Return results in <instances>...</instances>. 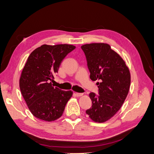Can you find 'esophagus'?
Wrapping results in <instances>:
<instances>
[{"mask_svg":"<svg viewBox=\"0 0 154 154\" xmlns=\"http://www.w3.org/2000/svg\"><path fill=\"white\" fill-rule=\"evenodd\" d=\"M75 95H76L77 97H80V96H82L83 94V93H76V94H75Z\"/></svg>","mask_w":154,"mask_h":154,"instance_id":"obj_1","label":"esophagus"}]
</instances>
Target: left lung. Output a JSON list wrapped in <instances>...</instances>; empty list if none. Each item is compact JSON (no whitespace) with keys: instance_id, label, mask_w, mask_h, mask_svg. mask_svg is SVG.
Here are the masks:
<instances>
[{"instance_id":"obj_1","label":"left lung","mask_w":154,"mask_h":154,"mask_svg":"<svg viewBox=\"0 0 154 154\" xmlns=\"http://www.w3.org/2000/svg\"><path fill=\"white\" fill-rule=\"evenodd\" d=\"M86 57L90 79L99 81V95L91 92V108L86 114L96 122L110 119L123 104L131 85V74L125 60L106 43L82 46Z\"/></svg>"}]
</instances>
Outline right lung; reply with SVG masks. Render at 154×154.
Returning a JSON list of instances; mask_svg holds the SVG:
<instances>
[{
	"label": "right lung",
	"mask_w": 154,
	"mask_h": 154,
	"mask_svg": "<svg viewBox=\"0 0 154 154\" xmlns=\"http://www.w3.org/2000/svg\"><path fill=\"white\" fill-rule=\"evenodd\" d=\"M75 48L71 44H44L31 53L21 72L19 88L33 116L44 121H54L63 115L72 91L52 85L61 63Z\"/></svg>",
	"instance_id": "1"
}]
</instances>
